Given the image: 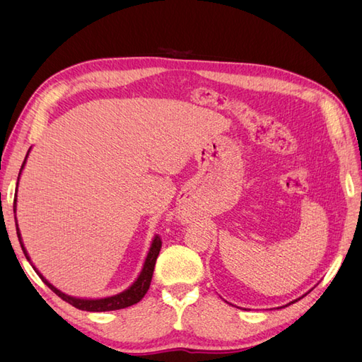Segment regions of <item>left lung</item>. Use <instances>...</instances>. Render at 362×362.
Returning <instances> with one entry per match:
<instances>
[{
	"mask_svg": "<svg viewBox=\"0 0 362 362\" xmlns=\"http://www.w3.org/2000/svg\"><path fill=\"white\" fill-rule=\"evenodd\" d=\"M305 296V294H303ZM303 296H300V298H298V299H296V300H291L290 303H287V305H284V306H288V305H291V303H294V302H298V300H300L302 298H303Z\"/></svg>",
	"mask_w": 362,
	"mask_h": 362,
	"instance_id": "obj_1",
	"label": "left lung"
}]
</instances>
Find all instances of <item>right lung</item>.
Masks as SVG:
<instances>
[{"label":"right lung","mask_w":362,"mask_h":362,"mask_svg":"<svg viewBox=\"0 0 362 362\" xmlns=\"http://www.w3.org/2000/svg\"><path fill=\"white\" fill-rule=\"evenodd\" d=\"M31 148L28 149L27 156H25V160L23 163V166H21V170H19V175H18V182H16V193H15V202H13V213H15V225H16V234H18V238H19V243H21V247H23V252L25 258L30 261V264L33 266V269H35V272L39 275V278L47 284V286L56 293L59 298H62L64 302L71 303L72 306H75V308H78L81 311H90V313H103V311H115V310H122V308H127V306H131L134 305L137 302L141 300V298L146 294V291L149 290V286H151V279H152V273H154V267H156V261H157V257L160 254V249H161V240L158 235H154V238H152L151 242V246H149V250L146 254V258H145V262H144V267H141L139 276L136 278V281L131 284V286L120 291L117 294H113V296H107V298H96V299H92V298H75V296H69L66 293H63L62 290H59L57 287H54L52 284L42 275V273L36 269V266L33 264V261L28 255V252L24 246V242H23V237H21V231H19V226H18V218H16V201H18V185H19V178H21V173H23L24 168H25V163H27V158H28V154H30Z\"/></svg>","instance_id":"1"}]
</instances>
